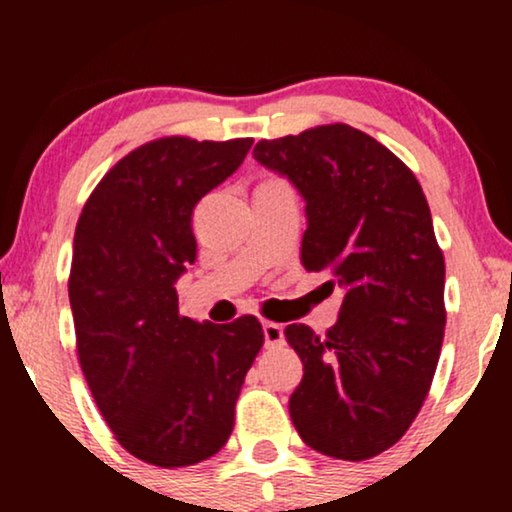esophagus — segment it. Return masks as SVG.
Wrapping results in <instances>:
<instances>
[{
	"label": "esophagus",
	"instance_id": "1",
	"mask_svg": "<svg viewBox=\"0 0 512 512\" xmlns=\"http://www.w3.org/2000/svg\"><path fill=\"white\" fill-rule=\"evenodd\" d=\"M262 330H264V344H267L269 349H274V346H281L286 342L284 327H281L279 322H264Z\"/></svg>",
	"mask_w": 512,
	"mask_h": 512
}]
</instances>
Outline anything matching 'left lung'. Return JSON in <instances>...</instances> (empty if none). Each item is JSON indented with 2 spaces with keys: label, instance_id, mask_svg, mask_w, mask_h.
<instances>
[{
  "label": "left lung",
  "instance_id": "1",
  "mask_svg": "<svg viewBox=\"0 0 512 512\" xmlns=\"http://www.w3.org/2000/svg\"><path fill=\"white\" fill-rule=\"evenodd\" d=\"M252 156L305 197L301 260L344 286L327 334L286 327L303 361L289 399L305 445L361 462L424 407L445 334V260L416 175L361 129L334 122L257 142Z\"/></svg>",
  "mask_w": 512,
  "mask_h": 512
}]
</instances>
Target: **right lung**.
I'll list each match as a JSON object with an SVG mask.
<instances>
[{
  "mask_svg": "<svg viewBox=\"0 0 512 512\" xmlns=\"http://www.w3.org/2000/svg\"><path fill=\"white\" fill-rule=\"evenodd\" d=\"M250 146V137L146 142L103 175L76 223L69 303L88 390L117 443L163 469L226 445L264 344L255 315L204 325L180 315L175 291L197 257L192 209Z\"/></svg>",
  "mask_w": 512,
  "mask_h": 512,
  "instance_id": "obj_1",
  "label": "right lung"
}]
</instances>
